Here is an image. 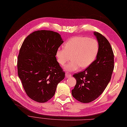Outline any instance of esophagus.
<instances>
[{
    "label": "esophagus",
    "instance_id": "1",
    "mask_svg": "<svg viewBox=\"0 0 127 127\" xmlns=\"http://www.w3.org/2000/svg\"><path fill=\"white\" fill-rule=\"evenodd\" d=\"M65 77H67V78H69V77H71V74H69V73H65Z\"/></svg>",
    "mask_w": 127,
    "mask_h": 127
}]
</instances>
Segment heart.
<instances>
[{"mask_svg": "<svg viewBox=\"0 0 127 127\" xmlns=\"http://www.w3.org/2000/svg\"><path fill=\"white\" fill-rule=\"evenodd\" d=\"M99 43L95 39L86 37H74L69 39L64 44V49L59 48L56 52L58 63L64 65L70 59L72 61L65 65L64 70L73 72L86 69L91 65L97 57Z\"/></svg>", "mask_w": 127, "mask_h": 127, "instance_id": "obj_1", "label": "heart"}]
</instances>
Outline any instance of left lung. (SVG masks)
<instances>
[{"label":"left lung","instance_id":"8db88e82","mask_svg":"<svg viewBox=\"0 0 127 127\" xmlns=\"http://www.w3.org/2000/svg\"><path fill=\"white\" fill-rule=\"evenodd\" d=\"M99 43L97 57L93 64L73 77L76 84L72 95L82 103H89L98 98L110 82L114 67V53L110 43L101 33L94 32Z\"/></svg>","mask_w":127,"mask_h":127}]
</instances>
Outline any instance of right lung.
Wrapping results in <instances>:
<instances>
[{"instance_id":"obj_1","label":"right lung","mask_w":127,"mask_h":127,"mask_svg":"<svg viewBox=\"0 0 127 127\" xmlns=\"http://www.w3.org/2000/svg\"><path fill=\"white\" fill-rule=\"evenodd\" d=\"M64 43L56 32L41 30L30 34L24 41L17 58L18 75L30 98L40 103L51 99L65 73L56 58Z\"/></svg>"}]
</instances>
